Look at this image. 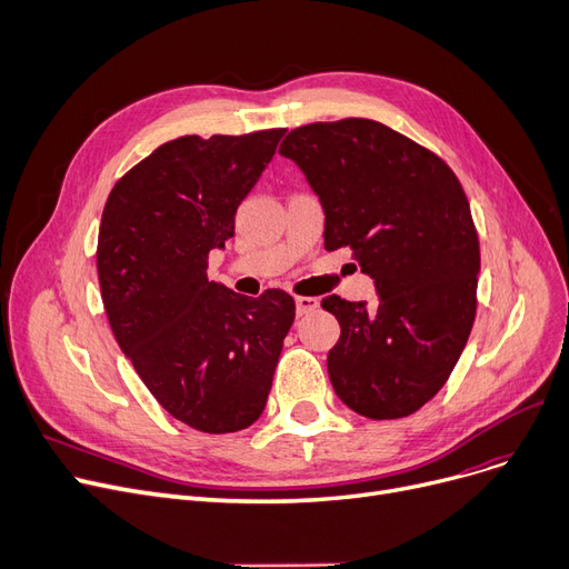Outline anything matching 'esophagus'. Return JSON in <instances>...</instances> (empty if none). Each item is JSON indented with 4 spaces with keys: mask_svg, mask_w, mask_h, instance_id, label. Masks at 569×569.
Here are the masks:
<instances>
[{
    "mask_svg": "<svg viewBox=\"0 0 569 569\" xmlns=\"http://www.w3.org/2000/svg\"><path fill=\"white\" fill-rule=\"evenodd\" d=\"M317 306H319V301L312 299V296H296V315L299 317L312 312Z\"/></svg>",
    "mask_w": 569,
    "mask_h": 569,
    "instance_id": "obj_1",
    "label": "esophagus"
}]
</instances>
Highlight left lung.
I'll return each instance as SVG.
<instances>
[{"instance_id": "8db88e82", "label": "left lung", "mask_w": 569, "mask_h": 569, "mask_svg": "<svg viewBox=\"0 0 569 569\" xmlns=\"http://www.w3.org/2000/svg\"><path fill=\"white\" fill-rule=\"evenodd\" d=\"M280 154L323 208V248H351L380 301L329 296L340 321L327 368L338 398L368 419H400L436 396L477 310L479 238L445 161L391 127L347 118L287 133Z\"/></svg>"}]
</instances>
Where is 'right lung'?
<instances>
[{
  "mask_svg": "<svg viewBox=\"0 0 569 569\" xmlns=\"http://www.w3.org/2000/svg\"><path fill=\"white\" fill-rule=\"evenodd\" d=\"M284 129L180 137L124 173L103 206L97 273L113 336L157 402L203 432L252 426L268 400L296 306L208 280L240 201Z\"/></svg>",
  "mask_w": 569,
  "mask_h": 569,
  "instance_id": "obj_1",
  "label": "right lung"
}]
</instances>
